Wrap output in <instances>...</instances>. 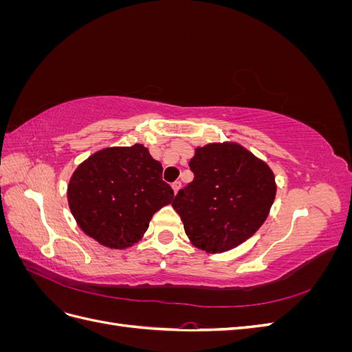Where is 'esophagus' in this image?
<instances>
[{
	"instance_id": "1",
	"label": "esophagus",
	"mask_w": 352,
	"mask_h": 352,
	"mask_svg": "<svg viewBox=\"0 0 352 352\" xmlns=\"http://www.w3.org/2000/svg\"><path fill=\"white\" fill-rule=\"evenodd\" d=\"M180 186H182V184H180L179 180H176V182L172 184V188H173V190H175V194H177V190L180 189Z\"/></svg>"
}]
</instances>
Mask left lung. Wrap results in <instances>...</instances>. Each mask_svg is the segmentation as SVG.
Wrapping results in <instances>:
<instances>
[{"label":"left lung","mask_w":352,"mask_h":352,"mask_svg":"<svg viewBox=\"0 0 352 352\" xmlns=\"http://www.w3.org/2000/svg\"><path fill=\"white\" fill-rule=\"evenodd\" d=\"M189 167L194 180L172 206L190 242L207 252H223L251 238L274 201L270 167L238 144L197 148Z\"/></svg>","instance_id":"obj_1"}]
</instances>
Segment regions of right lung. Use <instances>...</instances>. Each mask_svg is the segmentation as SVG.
Masks as SVG:
<instances>
[{"mask_svg":"<svg viewBox=\"0 0 352 352\" xmlns=\"http://www.w3.org/2000/svg\"><path fill=\"white\" fill-rule=\"evenodd\" d=\"M163 167L141 144L105 148L76 168L67 188L80 229L109 248L122 250L142 238L154 212L173 201Z\"/></svg>","mask_w":352,"mask_h":352,"instance_id":"right-lung-1","label":"right lung"}]
</instances>
